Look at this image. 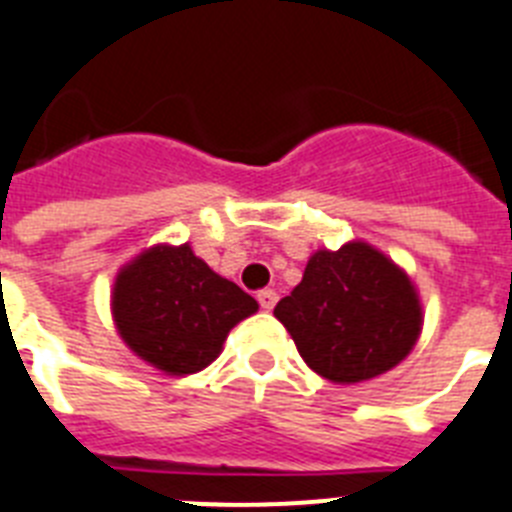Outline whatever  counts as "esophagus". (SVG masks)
<instances>
[{"mask_svg": "<svg viewBox=\"0 0 512 512\" xmlns=\"http://www.w3.org/2000/svg\"><path fill=\"white\" fill-rule=\"evenodd\" d=\"M259 303L264 311H272L274 303H277V293L274 290H259Z\"/></svg>", "mask_w": 512, "mask_h": 512, "instance_id": "obj_1", "label": "esophagus"}]
</instances>
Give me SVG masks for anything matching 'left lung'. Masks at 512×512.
<instances>
[{
	"label": "left lung",
	"instance_id": "obj_1",
	"mask_svg": "<svg viewBox=\"0 0 512 512\" xmlns=\"http://www.w3.org/2000/svg\"><path fill=\"white\" fill-rule=\"evenodd\" d=\"M274 316L303 361L335 384L366 382L398 366L424 324L411 277L363 240L316 251Z\"/></svg>",
	"mask_w": 512,
	"mask_h": 512
}]
</instances>
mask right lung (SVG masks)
Here are the masks:
<instances>
[{
  "mask_svg": "<svg viewBox=\"0 0 512 512\" xmlns=\"http://www.w3.org/2000/svg\"><path fill=\"white\" fill-rule=\"evenodd\" d=\"M256 311L259 303L209 269L188 243L143 251L112 287V316L125 345L172 377L206 369L230 329Z\"/></svg>",
  "mask_w": 512,
  "mask_h": 512,
  "instance_id": "right-lung-1",
  "label": "right lung"
}]
</instances>
